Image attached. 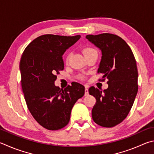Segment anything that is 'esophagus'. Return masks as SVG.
Instances as JSON below:
<instances>
[{"label": "esophagus", "instance_id": "obj_1", "mask_svg": "<svg viewBox=\"0 0 154 154\" xmlns=\"http://www.w3.org/2000/svg\"><path fill=\"white\" fill-rule=\"evenodd\" d=\"M85 96H87V95H88V86H85Z\"/></svg>", "mask_w": 154, "mask_h": 154}]
</instances>
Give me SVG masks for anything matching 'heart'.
<instances>
[{
    "label": "heart",
    "mask_w": 154,
    "mask_h": 154,
    "mask_svg": "<svg viewBox=\"0 0 154 154\" xmlns=\"http://www.w3.org/2000/svg\"><path fill=\"white\" fill-rule=\"evenodd\" d=\"M93 52H96V51H95V49H93V48H88V47H87V48H85L84 49L82 50V53H83V54H84L85 56L89 55V54L92 53H93ZM69 56H70L69 55H68L67 56V57H66V61H67L69 60Z\"/></svg>",
    "instance_id": "heart-1"
}]
</instances>
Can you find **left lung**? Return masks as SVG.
I'll list each match as a JSON object with an SVG mask.
<instances>
[{"label": "left lung", "instance_id": "8db88e82", "mask_svg": "<svg viewBox=\"0 0 154 154\" xmlns=\"http://www.w3.org/2000/svg\"><path fill=\"white\" fill-rule=\"evenodd\" d=\"M86 38L101 51L98 73L103 80H108L107 89L94 87L88 89L97 101L92 109L93 120L99 126L113 127L125 119L135 99L138 91L136 60L130 47L117 35H87Z\"/></svg>", "mask_w": 154, "mask_h": 154}]
</instances>
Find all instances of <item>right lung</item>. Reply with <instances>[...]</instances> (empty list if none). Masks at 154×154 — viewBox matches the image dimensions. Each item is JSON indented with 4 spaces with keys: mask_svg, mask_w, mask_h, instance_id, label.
I'll list each match as a JSON object with an SVG mask.
<instances>
[{
    "mask_svg": "<svg viewBox=\"0 0 154 154\" xmlns=\"http://www.w3.org/2000/svg\"><path fill=\"white\" fill-rule=\"evenodd\" d=\"M81 37L45 34L27 46L21 56V87L29 112L51 131L68 124L73 106L85 95V87L73 82L64 89L55 85L56 74L64 68L62 56Z\"/></svg>",
    "mask_w": 154,
    "mask_h": 154,
    "instance_id": "obj_1",
    "label": "right lung"
}]
</instances>
